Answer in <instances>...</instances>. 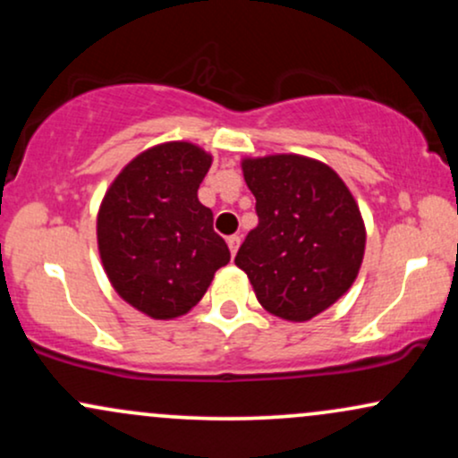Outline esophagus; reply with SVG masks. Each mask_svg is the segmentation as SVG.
<instances>
[{
  "mask_svg": "<svg viewBox=\"0 0 458 458\" xmlns=\"http://www.w3.org/2000/svg\"><path fill=\"white\" fill-rule=\"evenodd\" d=\"M239 245H241V236H236V234H233V236H228V247H230V254H236V250H239Z\"/></svg>",
  "mask_w": 458,
  "mask_h": 458,
  "instance_id": "1",
  "label": "esophagus"
}]
</instances>
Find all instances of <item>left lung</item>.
Returning a JSON list of instances; mask_svg holds the SVG:
<instances>
[{"label":"left lung","instance_id":"left-lung-1","mask_svg":"<svg viewBox=\"0 0 458 458\" xmlns=\"http://www.w3.org/2000/svg\"><path fill=\"white\" fill-rule=\"evenodd\" d=\"M259 225L234 265L250 277L267 312L306 323L353 286L366 250V225L353 193L327 163L312 157H243Z\"/></svg>","mask_w":458,"mask_h":458}]
</instances>
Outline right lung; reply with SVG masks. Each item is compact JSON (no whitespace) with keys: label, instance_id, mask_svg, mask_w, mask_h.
Segmentation results:
<instances>
[{"label":"right lung","instance_id":"add662e5","mask_svg":"<svg viewBox=\"0 0 458 458\" xmlns=\"http://www.w3.org/2000/svg\"><path fill=\"white\" fill-rule=\"evenodd\" d=\"M213 157L191 141H163L133 157L107 187L97 243L120 299L155 320L187 314L230 262L198 187Z\"/></svg>","mask_w":458,"mask_h":458}]
</instances>
